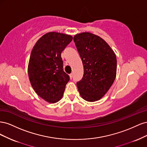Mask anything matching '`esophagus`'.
<instances>
[{
    "instance_id": "obj_1",
    "label": "esophagus",
    "mask_w": 147,
    "mask_h": 147,
    "mask_svg": "<svg viewBox=\"0 0 147 147\" xmlns=\"http://www.w3.org/2000/svg\"><path fill=\"white\" fill-rule=\"evenodd\" d=\"M69 76H70V78L72 79V77H73V74H72V73H71V74L69 75Z\"/></svg>"
}]
</instances>
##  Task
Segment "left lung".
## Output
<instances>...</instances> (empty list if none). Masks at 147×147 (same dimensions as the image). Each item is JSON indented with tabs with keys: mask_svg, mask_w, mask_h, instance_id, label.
Listing matches in <instances>:
<instances>
[{
	"mask_svg": "<svg viewBox=\"0 0 147 147\" xmlns=\"http://www.w3.org/2000/svg\"><path fill=\"white\" fill-rule=\"evenodd\" d=\"M83 65L82 79L77 83L83 99L94 102L100 99L113 83L117 74V57L104 40L90 32L74 37Z\"/></svg>",
	"mask_w": 147,
	"mask_h": 147,
	"instance_id": "obj_1",
	"label": "left lung"
}]
</instances>
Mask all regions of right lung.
Returning a JSON list of instances; mask_svg holds the SVG:
<instances>
[{"mask_svg":"<svg viewBox=\"0 0 147 147\" xmlns=\"http://www.w3.org/2000/svg\"><path fill=\"white\" fill-rule=\"evenodd\" d=\"M70 35L51 32L38 39L28 64L29 80L37 94L50 103L63 96L69 75L63 70L61 53L72 40Z\"/></svg>","mask_w":147,"mask_h":147,"instance_id":"right-lung-1","label":"right lung"}]
</instances>
